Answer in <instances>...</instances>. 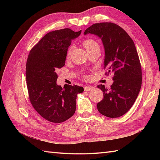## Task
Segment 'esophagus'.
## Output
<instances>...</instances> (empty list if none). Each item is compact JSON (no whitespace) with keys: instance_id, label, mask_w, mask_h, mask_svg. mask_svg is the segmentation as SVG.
<instances>
[{"instance_id":"1","label":"esophagus","mask_w":160,"mask_h":160,"mask_svg":"<svg viewBox=\"0 0 160 160\" xmlns=\"http://www.w3.org/2000/svg\"><path fill=\"white\" fill-rule=\"evenodd\" d=\"M84 89L85 91H91L93 89V87H91V86H86L84 87Z\"/></svg>"}]
</instances>
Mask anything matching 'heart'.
Listing matches in <instances>:
<instances>
[{"label":"heart","instance_id":"b5f03b06","mask_svg":"<svg viewBox=\"0 0 160 160\" xmlns=\"http://www.w3.org/2000/svg\"><path fill=\"white\" fill-rule=\"evenodd\" d=\"M83 45L84 47L86 48V49L87 50V52H89V51L93 50L95 49L99 48V45H98V42L93 39H89V38L85 39L83 41ZM72 49H73V46L71 45L69 47V49H68V52H67L68 56H70L71 52H72Z\"/></svg>","mask_w":160,"mask_h":160}]
</instances>
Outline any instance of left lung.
<instances>
[{
    "instance_id": "obj_1",
    "label": "left lung",
    "mask_w": 160,
    "mask_h": 160,
    "mask_svg": "<svg viewBox=\"0 0 160 160\" xmlns=\"http://www.w3.org/2000/svg\"><path fill=\"white\" fill-rule=\"evenodd\" d=\"M95 34L104 47V68L113 73L111 87L100 84L104 97L97 104L98 111L108 118L124 115L133 105L142 86V68L133 40L121 27L113 22L93 24L84 34Z\"/></svg>"
}]
</instances>
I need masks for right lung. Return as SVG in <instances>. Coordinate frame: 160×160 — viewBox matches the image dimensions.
Instances as JSON below:
<instances>
[{"instance_id": "right-lung-1", "label": "right lung", "mask_w": 160, "mask_h": 160, "mask_svg": "<svg viewBox=\"0 0 160 160\" xmlns=\"http://www.w3.org/2000/svg\"><path fill=\"white\" fill-rule=\"evenodd\" d=\"M65 28L47 33L30 51L26 64V81L29 100L35 110L54 123L66 121L74 114L78 93L84 89L77 85H58L56 71L64 66L71 40L80 36Z\"/></svg>"}]
</instances>
